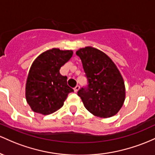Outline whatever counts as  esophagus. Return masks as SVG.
<instances>
[{"instance_id":"34e87169","label":"esophagus","mask_w":155,"mask_h":155,"mask_svg":"<svg viewBox=\"0 0 155 155\" xmlns=\"http://www.w3.org/2000/svg\"><path fill=\"white\" fill-rule=\"evenodd\" d=\"M80 89V86H76L74 88V92H78V90Z\"/></svg>"}]
</instances>
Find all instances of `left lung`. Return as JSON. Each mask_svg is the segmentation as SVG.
Listing matches in <instances>:
<instances>
[{
	"mask_svg": "<svg viewBox=\"0 0 155 155\" xmlns=\"http://www.w3.org/2000/svg\"><path fill=\"white\" fill-rule=\"evenodd\" d=\"M81 58L88 81L78 95L93 115L107 118L116 115L125 100L122 76L113 61L101 50L92 47L76 52Z\"/></svg>",
	"mask_w": 155,
	"mask_h": 155,
	"instance_id": "8db88e82",
	"label": "left lung"
}]
</instances>
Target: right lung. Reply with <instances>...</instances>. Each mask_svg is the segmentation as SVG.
I'll use <instances>...</instances> for the list:
<instances>
[{
	"label": "right lung",
	"instance_id": "1",
	"mask_svg": "<svg viewBox=\"0 0 155 155\" xmlns=\"http://www.w3.org/2000/svg\"><path fill=\"white\" fill-rule=\"evenodd\" d=\"M72 50L53 48L44 52L31 65L25 85L26 101L34 112L49 115L64 105L69 93L67 77L60 69L72 58Z\"/></svg>",
	"mask_w": 155,
	"mask_h": 155
}]
</instances>
